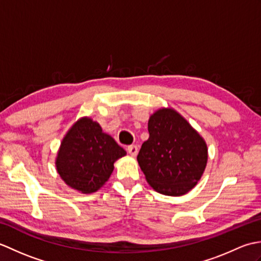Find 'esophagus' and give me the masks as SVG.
I'll return each instance as SVG.
<instances>
[{
    "instance_id": "obj_1",
    "label": "esophagus",
    "mask_w": 261,
    "mask_h": 261,
    "mask_svg": "<svg viewBox=\"0 0 261 261\" xmlns=\"http://www.w3.org/2000/svg\"><path fill=\"white\" fill-rule=\"evenodd\" d=\"M127 152H129L131 156H134V157H136L137 154H138V151H139V148H138V146L137 145H134V146H129L127 147Z\"/></svg>"
}]
</instances>
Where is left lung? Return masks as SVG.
<instances>
[{"mask_svg":"<svg viewBox=\"0 0 261 261\" xmlns=\"http://www.w3.org/2000/svg\"><path fill=\"white\" fill-rule=\"evenodd\" d=\"M148 131L149 139L137 157L148 184L164 195H185L206 168L208 152L204 138L171 108L154 111Z\"/></svg>","mask_w":261,"mask_h":261,"instance_id":"1","label":"left lung"}]
</instances>
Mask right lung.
<instances>
[{
  "instance_id": "1",
  "label": "right lung",
  "mask_w": 261,
  "mask_h": 261,
  "mask_svg": "<svg viewBox=\"0 0 261 261\" xmlns=\"http://www.w3.org/2000/svg\"><path fill=\"white\" fill-rule=\"evenodd\" d=\"M126 151L90 116H83L63 138L55 160L67 186L83 194L97 192L110 178L116 160Z\"/></svg>"
}]
</instances>
